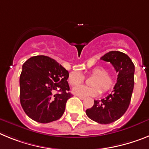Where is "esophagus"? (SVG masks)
I'll return each mask as SVG.
<instances>
[{
	"mask_svg": "<svg viewBox=\"0 0 149 149\" xmlns=\"http://www.w3.org/2000/svg\"><path fill=\"white\" fill-rule=\"evenodd\" d=\"M79 97V99H81V100H85V97Z\"/></svg>",
	"mask_w": 149,
	"mask_h": 149,
	"instance_id": "1",
	"label": "esophagus"
}]
</instances>
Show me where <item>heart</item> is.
<instances>
[{
	"label": "heart",
	"instance_id": "1",
	"mask_svg": "<svg viewBox=\"0 0 149 149\" xmlns=\"http://www.w3.org/2000/svg\"><path fill=\"white\" fill-rule=\"evenodd\" d=\"M108 69L104 67H95L91 70V74L95 76L91 81L93 86L77 85L73 88V93L78 97H94L103 92H107L112 88L116 82V77L108 73ZM85 76L79 71H73L68 76V82L70 85L82 83Z\"/></svg>",
	"mask_w": 149,
	"mask_h": 149
}]
</instances>
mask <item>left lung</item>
Returning a JSON list of instances; mask_svg holds the SVG:
<instances>
[{
  "instance_id": "8db88e82",
  "label": "left lung",
  "mask_w": 149,
  "mask_h": 149,
  "mask_svg": "<svg viewBox=\"0 0 149 149\" xmlns=\"http://www.w3.org/2000/svg\"><path fill=\"white\" fill-rule=\"evenodd\" d=\"M110 62L118 73L114 90L101 100H94L93 107L85 112L90 119L99 124L107 125L119 119L125 113L131 99L134 86L135 67L125 53L111 51L100 58Z\"/></svg>"
}]
</instances>
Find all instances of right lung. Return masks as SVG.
Segmentation results:
<instances>
[{"label": "right lung", "instance_id": "obj_1", "mask_svg": "<svg viewBox=\"0 0 149 149\" xmlns=\"http://www.w3.org/2000/svg\"><path fill=\"white\" fill-rule=\"evenodd\" d=\"M69 73L49 57L37 55L24 62L20 75V103L27 116L40 123L59 119L65 110Z\"/></svg>", "mask_w": 149, "mask_h": 149}]
</instances>
